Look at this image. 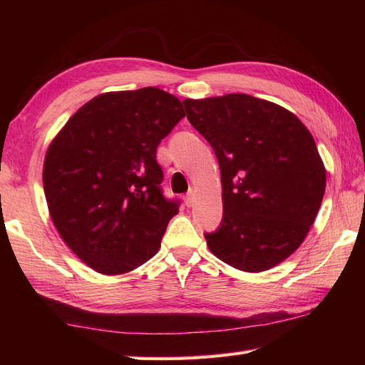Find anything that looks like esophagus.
<instances>
[{"label":"esophagus","mask_w":365,"mask_h":365,"mask_svg":"<svg viewBox=\"0 0 365 365\" xmlns=\"http://www.w3.org/2000/svg\"><path fill=\"white\" fill-rule=\"evenodd\" d=\"M185 204H187V207H191L192 204H195V195H192V191L185 196Z\"/></svg>","instance_id":"34e87169"}]
</instances>
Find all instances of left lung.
<instances>
[{
    "label": "left lung",
    "instance_id": "8db88e82",
    "mask_svg": "<svg viewBox=\"0 0 365 365\" xmlns=\"http://www.w3.org/2000/svg\"><path fill=\"white\" fill-rule=\"evenodd\" d=\"M183 105L221 169L224 213L205 234L208 250L247 273L279 265L304 242L327 188L311 131L285 108L247 94Z\"/></svg>",
    "mask_w": 365,
    "mask_h": 365
}]
</instances>
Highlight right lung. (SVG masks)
Masks as SVG:
<instances>
[{"label":"right lung","mask_w":365,"mask_h":365,"mask_svg":"<svg viewBox=\"0 0 365 365\" xmlns=\"http://www.w3.org/2000/svg\"><path fill=\"white\" fill-rule=\"evenodd\" d=\"M185 115L158 88L105 92L54 136L43 191L54 227L76 257L114 276L158 252L177 200L161 195L157 147Z\"/></svg>","instance_id":"obj_1"}]
</instances>
